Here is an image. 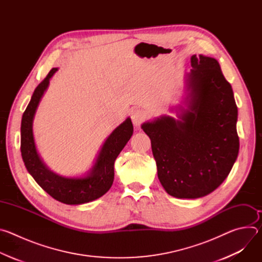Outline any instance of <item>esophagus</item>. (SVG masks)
<instances>
[{"label":"esophagus","mask_w":262,"mask_h":262,"mask_svg":"<svg viewBox=\"0 0 262 262\" xmlns=\"http://www.w3.org/2000/svg\"><path fill=\"white\" fill-rule=\"evenodd\" d=\"M130 118H132V121L133 123L136 125V126H139L146 118V113L143 111V110H140V108H135L130 113Z\"/></svg>","instance_id":"esophagus-1"}]
</instances>
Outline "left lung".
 Instances as JSON below:
<instances>
[{"label": "left lung", "instance_id": "8db88e82", "mask_svg": "<svg viewBox=\"0 0 262 262\" xmlns=\"http://www.w3.org/2000/svg\"><path fill=\"white\" fill-rule=\"evenodd\" d=\"M189 108L175 120L162 116L142 124L151 140L158 176L176 198L208 195L226 179L236 161L237 106L231 85L210 57L192 56Z\"/></svg>", "mask_w": 262, "mask_h": 262}]
</instances>
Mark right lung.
I'll use <instances>...</instances> for the list:
<instances>
[{"mask_svg":"<svg viewBox=\"0 0 262 262\" xmlns=\"http://www.w3.org/2000/svg\"><path fill=\"white\" fill-rule=\"evenodd\" d=\"M57 70L58 68H53L36 87L24 112L20 126V151L28 172L50 196L65 204H83L101 197L110 190L114 180L115 160L133 136L134 127L132 120L127 118L110 135L88 176L67 178L50 171L36 151L32 122L37 105L49 86L50 79Z\"/></svg>","mask_w":262,"mask_h":262,"instance_id":"right-lung-1","label":"right lung"}]
</instances>
